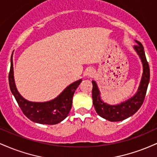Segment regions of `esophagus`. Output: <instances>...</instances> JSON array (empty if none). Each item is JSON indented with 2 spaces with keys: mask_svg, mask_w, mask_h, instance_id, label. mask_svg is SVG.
I'll return each mask as SVG.
<instances>
[{
  "mask_svg": "<svg viewBox=\"0 0 157 157\" xmlns=\"http://www.w3.org/2000/svg\"><path fill=\"white\" fill-rule=\"evenodd\" d=\"M86 75H88V77H93L94 76L93 70H91V69L88 70L87 73H86Z\"/></svg>",
  "mask_w": 157,
  "mask_h": 157,
  "instance_id": "esophagus-1",
  "label": "esophagus"
}]
</instances>
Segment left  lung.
<instances>
[{
	"label": "left lung",
	"instance_id": "left-lung-1",
	"mask_svg": "<svg viewBox=\"0 0 157 157\" xmlns=\"http://www.w3.org/2000/svg\"><path fill=\"white\" fill-rule=\"evenodd\" d=\"M136 42L137 44L134 46V48L141 59L143 73L140 86L134 96L118 105H109L101 100L100 92L96 82L92 80V99L96 112L101 117L111 122L122 121L130 117L140 109L145 100L147 86L150 80V68L146 60L143 46L139 41L136 40Z\"/></svg>",
	"mask_w": 157,
	"mask_h": 157
}]
</instances>
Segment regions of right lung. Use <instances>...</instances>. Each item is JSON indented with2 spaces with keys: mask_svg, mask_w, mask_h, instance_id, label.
<instances>
[{
  "mask_svg": "<svg viewBox=\"0 0 157 157\" xmlns=\"http://www.w3.org/2000/svg\"><path fill=\"white\" fill-rule=\"evenodd\" d=\"M81 82L82 80L80 79L70 84L58 97L50 101L44 102L28 101L20 94L16 89L12 55L11 57V66L9 74L10 90L23 113L30 120L37 123L55 125L67 117L72 106L74 94Z\"/></svg>",
  "mask_w": 157,
  "mask_h": 157,
  "instance_id": "obj_1",
  "label": "right lung"
}]
</instances>
